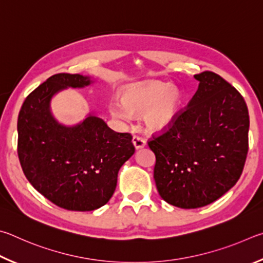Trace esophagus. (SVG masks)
<instances>
[{"label":"esophagus","mask_w":263,"mask_h":263,"mask_svg":"<svg viewBox=\"0 0 263 263\" xmlns=\"http://www.w3.org/2000/svg\"><path fill=\"white\" fill-rule=\"evenodd\" d=\"M133 144H134L136 149H141V148H143V146H145L146 142L143 137H141L139 135H134L133 136Z\"/></svg>","instance_id":"34e87169"}]
</instances>
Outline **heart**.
Returning a JSON list of instances; mask_svg holds the SVG:
<instances>
[{"label":"heart","mask_w":263,"mask_h":263,"mask_svg":"<svg viewBox=\"0 0 263 263\" xmlns=\"http://www.w3.org/2000/svg\"><path fill=\"white\" fill-rule=\"evenodd\" d=\"M182 93L167 82H146L132 85L123 92L122 101L113 100L109 110L115 118L129 120L132 114L143 113V121L154 132L167 128L181 106Z\"/></svg>","instance_id":"obj_1"}]
</instances>
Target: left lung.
<instances>
[{
  "label": "left lung",
  "mask_w": 263,
  "mask_h": 263,
  "mask_svg": "<svg viewBox=\"0 0 263 263\" xmlns=\"http://www.w3.org/2000/svg\"><path fill=\"white\" fill-rule=\"evenodd\" d=\"M199 89L167 128L148 141L159 195L182 209L213 203L236 185L248 153L243 97L213 71L194 75Z\"/></svg>",
  "instance_id": "1"
}]
</instances>
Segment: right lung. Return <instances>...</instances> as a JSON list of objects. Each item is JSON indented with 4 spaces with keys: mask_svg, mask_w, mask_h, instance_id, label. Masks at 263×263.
I'll return each instance as SVG.
<instances>
[{
    "mask_svg": "<svg viewBox=\"0 0 263 263\" xmlns=\"http://www.w3.org/2000/svg\"><path fill=\"white\" fill-rule=\"evenodd\" d=\"M90 84L78 73H57L26 97L18 115L17 153L30 183L60 208L91 211L107 203L118 172L135 153L130 133H118L90 115L64 127L49 110L50 98L67 86Z\"/></svg>",
    "mask_w": 263,
    "mask_h": 263,
    "instance_id": "1",
    "label": "right lung"
}]
</instances>
